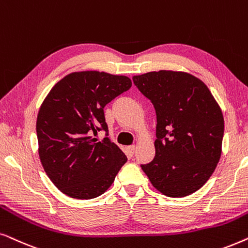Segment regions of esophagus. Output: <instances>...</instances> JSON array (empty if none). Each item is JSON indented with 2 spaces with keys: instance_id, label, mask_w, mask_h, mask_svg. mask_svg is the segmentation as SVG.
<instances>
[{
  "instance_id": "esophagus-1",
  "label": "esophagus",
  "mask_w": 248,
  "mask_h": 248,
  "mask_svg": "<svg viewBox=\"0 0 248 248\" xmlns=\"http://www.w3.org/2000/svg\"><path fill=\"white\" fill-rule=\"evenodd\" d=\"M126 150L130 155H133L135 153V150H136V146H135V145H130V146L126 147Z\"/></svg>"
}]
</instances>
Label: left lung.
I'll list each match as a JSON object with an SVG mask.
<instances>
[{"instance_id":"left-lung-1","label":"left lung","mask_w":248,"mask_h":248,"mask_svg":"<svg viewBox=\"0 0 248 248\" xmlns=\"http://www.w3.org/2000/svg\"><path fill=\"white\" fill-rule=\"evenodd\" d=\"M156 113L155 156L141 169L153 187L169 197L199 190L216 170L222 152V111L207 86L184 71L134 76Z\"/></svg>"}]
</instances>
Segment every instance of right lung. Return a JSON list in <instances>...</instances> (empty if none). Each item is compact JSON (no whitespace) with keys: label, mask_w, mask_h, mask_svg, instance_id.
Masks as SVG:
<instances>
[{"label":"right lung","mask_w":248,"mask_h":248,"mask_svg":"<svg viewBox=\"0 0 248 248\" xmlns=\"http://www.w3.org/2000/svg\"><path fill=\"white\" fill-rule=\"evenodd\" d=\"M131 87L127 76L76 71L52 87L36 121L38 155L46 174L69 197L91 200L105 193L127 162L118 145L91 136L108 131L103 108Z\"/></svg>","instance_id":"1"}]
</instances>
